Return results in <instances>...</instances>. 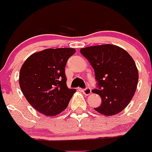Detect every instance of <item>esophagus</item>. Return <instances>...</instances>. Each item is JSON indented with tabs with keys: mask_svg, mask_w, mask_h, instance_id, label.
I'll return each instance as SVG.
<instances>
[{
	"mask_svg": "<svg viewBox=\"0 0 152 152\" xmlns=\"http://www.w3.org/2000/svg\"><path fill=\"white\" fill-rule=\"evenodd\" d=\"M82 92H83V93L85 96H89V95L91 93V89H90V87H87V88L83 89V90H82Z\"/></svg>",
	"mask_w": 152,
	"mask_h": 152,
	"instance_id": "34e87169",
	"label": "esophagus"
}]
</instances>
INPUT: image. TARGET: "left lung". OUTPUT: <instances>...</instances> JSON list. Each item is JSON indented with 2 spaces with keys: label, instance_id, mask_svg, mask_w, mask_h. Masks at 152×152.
I'll return each mask as SVG.
<instances>
[{
  "label": "left lung",
  "instance_id": "left-lung-1",
  "mask_svg": "<svg viewBox=\"0 0 152 152\" xmlns=\"http://www.w3.org/2000/svg\"><path fill=\"white\" fill-rule=\"evenodd\" d=\"M95 71L98 88L92 92L102 98L98 113L112 116L131 102L138 82L135 62L128 52L117 45L105 44L80 49Z\"/></svg>",
  "mask_w": 152,
  "mask_h": 152
}]
</instances>
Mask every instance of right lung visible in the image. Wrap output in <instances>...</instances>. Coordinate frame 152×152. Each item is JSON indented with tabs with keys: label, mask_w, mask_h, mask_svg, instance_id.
<instances>
[{
	"label": "right lung",
	"mask_w": 152,
	"mask_h": 152,
	"mask_svg": "<svg viewBox=\"0 0 152 152\" xmlns=\"http://www.w3.org/2000/svg\"><path fill=\"white\" fill-rule=\"evenodd\" d=\"M74 48H48L33 53L21 67L19 84L26 100L46 116L66 109L75 89L67 87L65 67Z\"/></svg>",
	"instance_id": "right-lung-1"
}]
</instances>
